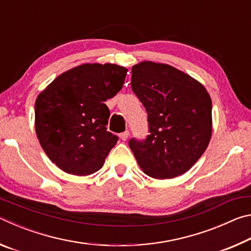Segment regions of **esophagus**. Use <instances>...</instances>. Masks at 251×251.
<instances>
[{
    "label": "esophagus",
    "mask_w": 251,
    "mask_h": 251,
    "mask_svg": "<svg viewBox=\"0 0 251 251\" xmlns=\"http://www.w3.org/2000/svg\"><path fill=\"white\" fill-rule=\"evenodd\" d=\"M128 136H129V131L128 130H125L124 133H122V134H120V137H121V139L122 141H126L127 138H128Z\"/></svg>",
    "instance_id": "esophagus-1"
}]
</instances>
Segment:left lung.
<instances>
[{
  "instance_id": "1",
  "label": "left lung",
  "mask_w": 251,
  "mask_h": 251,
  "mask_svg": "<svg viewBox=\"0 0 251 251\" xmlns=\"http://www.w3.org/2000/svg\"><path fill=\"white\" fill-rule=\"evenodd\" d=\"M131 90L148 115L150 135L130 139L143 172L169 179L192 168L211 138V99L203 85L168 64L144 61L131 67Z\"/></svg>"
}]
</instances>
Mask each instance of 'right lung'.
Listing matches in <instances>:
<instances>
[{
  "label": "right lung",
  "instance_id": "right-lung-1",
  "mask_svg": "<svg viewBox=\"0 0 251 251\" xmlns=\"http://www.w3.org/2000/svg\"><path fill=\"white\" fill-rule=\"evenodd\" d=\"M127 69L86 63L58 75L37 96L35 131L49 158L63 172L87 176L103 167L118 137L106 130L105 100L122 90Z\"/></svg>",
  "mask_w": 251,
  "mask_h": 251
}]
</instances>
